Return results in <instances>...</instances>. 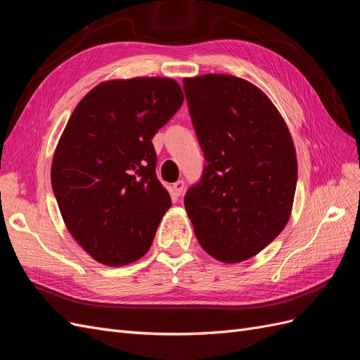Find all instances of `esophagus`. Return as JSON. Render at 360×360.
Returning <instances> with one entry per match:
<instances>
[{
	"label": "esophagus",
	"instance_id": "34e87169",
	"mask_svg": "<svg viewBox=\"0 0 360 360\" xmlns=\"http://www.w3.org/2000/svg\"><path fill=\"white\" fill-rule=\"evenodd\" d=\"M183 191H184V181L183 180H179V181L172 184V192H174V195H176V197H180Z\"/></svg>",
	"mask_w": 360,
	"mask_h": 360
}]
</instances>
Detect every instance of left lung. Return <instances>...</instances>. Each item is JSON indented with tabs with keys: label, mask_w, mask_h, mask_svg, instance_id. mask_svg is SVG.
I'll return each mask as SVG.
<instances>
[{
	"label": "left lung",
	"mask_w": 360,
	"mask_h": 360,
	"mask_svg": "<svg viewBox=\"0 0 360 360\" xmlns=\"http://www.w3.org/2000/svg\"><path fill=\"white\" fill-rule=\"evenodd\" d=\"M183 89L207 162L184 207L205 252L240 263L290 219L297 183L290 130L269 97L237 76L184 78Z\"/></svg>",
	"instance_id": "8db88e82"
}]
</instances>
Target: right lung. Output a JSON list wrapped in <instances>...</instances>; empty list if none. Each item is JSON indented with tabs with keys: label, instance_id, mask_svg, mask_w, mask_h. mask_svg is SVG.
Instances as JSON below:
<instances>
[{
	"label": "right lung",
	"instance_id": "add662e5",
	"mask_svg": "<svg viewBox=\"0 0 360 360\" xmlns=\"http://www.w3.org/2000/svg\"><path fill=\"white\" fill-rule=\"evenodd\" d=\"M181 103L174 79H114L70 115L52 159V191L68 230L99 263L124 266L150 249L171 207L151 139Z\"/></svg>",
	"mask_w": 360,
	"mask_h": 360
}]
</instances>
